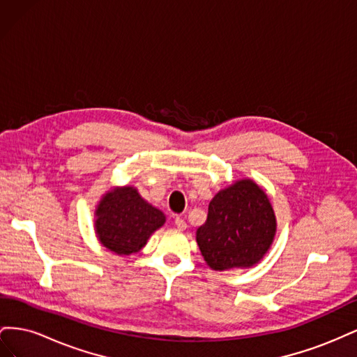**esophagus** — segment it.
I'll return each mask as SVG.
<instances>
[{"mask_svg":"<svg viewBox=\"0 0 357 357\" xmlns=\"http://www.w3.org/2000/svg\"><path fill=\"white\" fill-rule=\"evenodd\" d=\"M174 225L177 226V229H178V231H185V229L188 228V223L185 222V219H181V218H176Z\"/></svg>","mask_w":357,"mask_h":357,"instance_id":"obj_1","label":"esophagus"}]
</instances>
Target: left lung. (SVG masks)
<instances>
[{
  "label": "left lung",
  "mask_w": 357,
  "mask_h": 357,
  "mask_svg": "<svg viewBox=\"0 0 357 357\" xmlns=\"http://www.w3.org/2000/svg\"><path fill=\"white\" fill-rule=\"evenodd\" d=\"M277 231L273 205L250 178L219 190L208 204L207 220L197 231V243L214 271L250 268L271 247Z\"/></svg>",
  "instance_id": "left-lung-1"
}]
</instances>
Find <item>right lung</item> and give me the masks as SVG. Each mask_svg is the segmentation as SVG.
<instances>
[{"instance_id":"add662e5","label":"right lung","mask_w":357,"mask_h":357,"mask_svg":"<svg viewBox=\"0 0 357 357\" xmlns=\"http://www.w3.org/2000/svg\"><path fill=\"white\" fill-rule=\"evenodd\" d=\"M95 232L100 243L121 256L137 253L156 229L165 214L142 198L134 186L113 188L95 210Z\"/></svg>"}]
</instances>
